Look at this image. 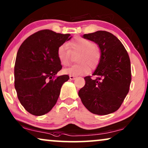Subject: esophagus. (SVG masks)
<instances>
[{
	"label": "esophagus",
	"mask_w": 148,
	"mask_h": 148,
	"mask_svg": "<svg viewBox=\"0 0 148 148\" xmlns=\"http://www.w3.org/2000/svg\"><path fill=\"white\" fill-rule=\"evenodd\" d=\"M75 78H76V77H75V76H73V75H70V76H69V79H70L71 80H74Z\"/></svg>",
	"instance_id": "obj_1"
}]
</instances>
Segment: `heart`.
<instances>
[{"label": "heart", "mask_w": 148, "mask_h": 148, "mask_svg": "<svg viewBox=\"0 0 148 148\" xmlns=\"http://www.w3.org/2000/svg\"><path fill=\"white\" fill-rule=\"evenodd\" d=\"M71 53H78L76 62L79 63L64 69L62 73L75 77L88 73L90 71L89 66L91 69L96 67L100 58V50L95 46L94 42L81 37L75 38L69 42L67 46L63 44L58 47L57 56L62 65L69 64Z\"/></svg>", "instance_id": "heart-1"}]
</instances>
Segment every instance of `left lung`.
I'll use <instances>...</instances> for the list:
<instances>
[{
    "instance_id": "1",
    "label": "left lung",
    "mask_w": 148,
    "mask_h": 148,
    "mask_svg": "<svg viewBox=\"0 0 148 148\" xmlns=\"http://www.w3.org/2000/svg\"><path fill=\"white\" fill-rule=\"evenodd\" d=\"M82 38L98 46L100 58L93 73L96 79L86 77V84L79 91V96L93 114H110L120 108L129 92L131 73L128 53L120 40L110 32L97 31Z\"/></svg>"
}]
</instances>
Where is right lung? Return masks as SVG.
<instances>
[{
	"instance_id": "right-lung-1",
	"label": "right lung",
	"mask_w": 148,
	"mask_h": 148,
	"mask_svg": "<svg viewBox=\"0 0 148 148\" xmlns=\"http://www.w3.org/2000/svg\"><path fill=\"white\" fill-rule=\"evenodd\" d=\"M52 30H41L29 36L18 50L15 88L20 103L30 114L42 116L56 104L68 75H55L62 65L57 56L60 46L72 37Z\"/></svg>"
}]
</instances>
